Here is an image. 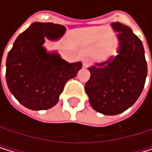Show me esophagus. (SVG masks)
<instances>
[{"mask_svg":"<svg viewBox=\"0 0 152 152\" xmlns=\"http://www.w3.org/2000/svg\"><path fill=\"white\" fill-rule=\"evenodd\" d=\"M90 64H91V61L89 58H84L83 59V66L84 67H87V66H90Z\"/></svg>","mask_w":152,"mask_h":152,"instance_id":"esophagus-1","label":"esophagus"}]
</instances>
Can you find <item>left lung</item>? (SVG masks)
Returning <instances> with one entry per match:
<instances>
[{"label":"left lung","instance_id":"1","mask_svg":"<svg viewBox=\"0 0 152 152\" xmlns=\"http://www.w3.org/2000/svg\"><path fill=\"white\" fill-rule=\"evenodd\" d=\"M110 25L118 34L117 54L88 67L90 78L85 90L96 111L114 116L137 101L143 90L148 67L140 38L125 24L112 23Z\"/></svg>","mask_w":152,"mask_h":152}]
</instances>
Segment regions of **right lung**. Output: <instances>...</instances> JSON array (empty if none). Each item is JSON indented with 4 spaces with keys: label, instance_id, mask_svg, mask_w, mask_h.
Listing matches in <instances>:
<instances>
[{
    "label": "right lung",
    "instance_id": "add662e5",
    "mask_svg": "<svg viewBox=\"0 0 152 152\" xmlns=\"http://www.w3.org/2000/svg\"><path fill=\"white\" fill-rule=\"evenodd\" d=\"M66 31L61 24L35 22L15 40L6 59V82L23 107L32 110L53 107L66 83L82 68V62L68 63L57 51H48L44 45L45 40L61 39Z\"/></svg>",
    "mask_w": 152,
    "mask_h": 152
}]
</instances>
